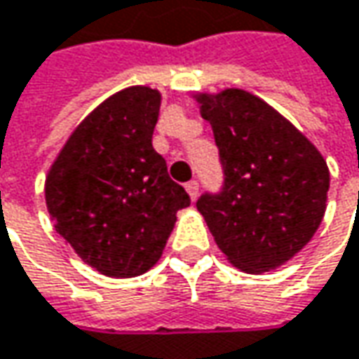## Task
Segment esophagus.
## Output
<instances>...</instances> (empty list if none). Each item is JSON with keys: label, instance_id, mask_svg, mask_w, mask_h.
Returning <instances> with one entry per match:
<instances>
[{"label": "esophagus", "instance_id": "esophagus-1", "mask_svg": "<svg viewBox=\"0 0 359 359\" xmlns=\"http://www.w3.org/2000/svg\"><path fill=\"white\" fill-rule=\"evenodd\" d=\"M198 189H200V184H198L196 180H191V182H187L186 184V191L189 194V198H191V200H196V198H198Z\"/></svg>", "mask_w": 359, "mask_h": 359}]
</instances>
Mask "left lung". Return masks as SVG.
<instances>
[{
	"instance_id": "8db88e82",
	"label": "left lung",
	"mask_w": 359,
	"mask_h": 359,
	"mask_svg": "<svg viewBox=\"0 0 359 359\" xmlns=\"http://www.w3.org/2000/svg\"><path fill=\"white\" fill-rule=\"evenodd\" d=\"M214 130L226 184L201 196L217 248L245 273L280 268L302 252L325 214L330 170L320 149L268 102L238 88L194 95Z\"/></svg>"
}]
</instances>
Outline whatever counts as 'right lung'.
I'll return each mask as SVG.
<instances>
[{
	"label": "right lung",
	"mask_w": 359,
	"mask_h": 359,
	"mask_svg": "<svg viewBox=\"0 0 359 359\" xmlns=\"http://www.w3.org/2000/svg\"><path fill=\"white\" fill-rule=\"evenodd\" d=\"M159 105L147 86L116 91L79 121L46 175L55 231L107 278L154 268L189 205L151 145Z\"/></svg>",
	"instance_id": "1"
}]
</instances>
